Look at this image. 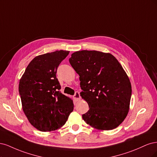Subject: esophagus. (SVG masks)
I'll return each mask as SVG.
<instances>
[{
    "label": "esophagus",
    "mask_w": 157,
    "mask_h": 157,
    "mask_svg": "<svg viewBox=\"0 0 157 157\" xmlns=\"http://www.w3.org/2000/svg\"><path fill=\"white\" fill-rule=\"evenodd\" d=\"M74 98H75V100H77V101H78V100H79L81 99L80 94H79V93L78 91H76V92L75 93V94L74 95Z\"/></svg>",
    "instance_id": "esophagus-1"
}]
</instances>
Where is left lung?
Wrapping results in <instances>:
<instances>
[{"mask_svg":"<svg viewBox=\"0 0 157 157\" xmlns=\"http://www.w3.org/2000/svg\"><path fill=\"white\" fill-rule=\"evenodd\" d=\"M79 75L81 97L89 109L82 115L86 123L102 130H113L129 110L132 87L128 75L113 55L82 50L69 59Z\"/></svg>","mask_w":157,"mask_h":157,"instance_id":"left-lung-1","label":"left lung"}]
</instances>
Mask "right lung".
<instances>
[{
  "mask_svg": "<svg viewBox=\"0 0 157 157\" xmlns=\"http://www.w3.org/2000/svg\"><path fill=\"white\" fill-rule=\"evenodd\" d=\"M68 51L38 55L29 64L19 81L23 112L34 127L42 132L60 128L74 109L72 100L60 92L56 77L59 65Z\"/></svg>",
  "mask_w": 157,
  "mask_h": 157,
  "instance_id": "add662e5",
  "label": "right lung"
}]
</instances>
